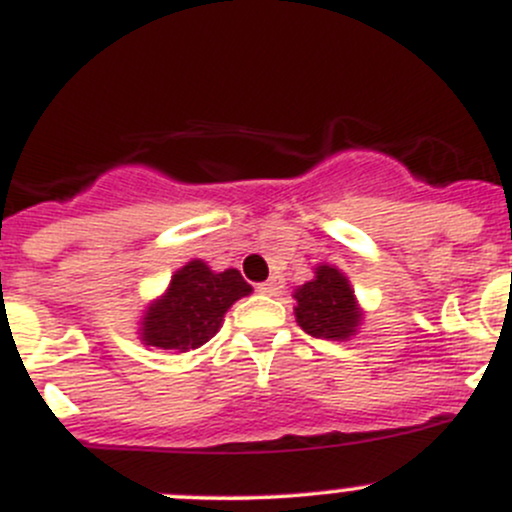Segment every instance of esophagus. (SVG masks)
<instances>
[{"label": "esophagus", "instance_id": "34e87169", "mask_svg": "<svg viewBox=\"0 0 512 512\" xmlns=\"http://www.w3.org/2000/svg\"><path fill=\"white\" fill-rule=\"evenodd\" d=\"M279 289H282V279H279V277H270V279H267V282L257 284V292H260V294H270V297H272V294H277Z\"/></svg>", "mask_w": 512, "mask_h": 512}]
</instances>
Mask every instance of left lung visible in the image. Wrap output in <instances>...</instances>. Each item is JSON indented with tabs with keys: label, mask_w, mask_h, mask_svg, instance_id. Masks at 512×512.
I'll list each match as a JSON object with an SVG mask.
<instances>
[{
	"label": "left lung",
	"mask_w": 512,
	"mask_h": 512,
	"mask_svg": "<svg viewBox=\"0 0 512 512\" xmlns=\"http://www.w3.org/2000/svg\"><path fill=\"white\" fill-rule=\"evenodd\" d=\"M297 324L314 338H348L360 324L353 289L336 267H316L314 282H306L294 294Z\"/></svg>",
	"instance_id": "obj_1"
}]
</instances>
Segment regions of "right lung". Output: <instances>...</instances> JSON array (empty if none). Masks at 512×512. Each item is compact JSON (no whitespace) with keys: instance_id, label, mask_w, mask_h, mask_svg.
<instances>
[{"instance_id":"obj_1","label":"right lung","mask_w":512,"mask_h":512,"mask_svg":"<svg viewBox=\"0 0 512 512\" xmlns=\"http://www.w3.org/2000/svg\"><path fill=\"white\" fill-rule=\"evenodd\" d=\"M252 287L238 270L211 272L201 260L188 262L171 279L169 292L149 306L142 341L164 351L186 353L218 333L223 314Z\"/></svg>"}]
</instances>
